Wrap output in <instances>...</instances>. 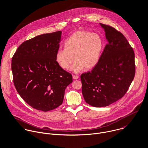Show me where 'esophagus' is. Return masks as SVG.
Returning <instances> with one entry per match:
<instances>
[{"instance_id": "34e87169", "label": "esophagus", "mask_w": 148, "mask_h": 148, "mask_svg": "<svg viewBox=\"0 0 148 148\" xmlns=\"http://www.w3.org/2000/svg\"><path fill=\"white\" fill-rule=\"evenodd\" d=\"M79 76H77V75H73V78L74 79H75V80H77V79H79Z\"/></svg>"}]
</instances>
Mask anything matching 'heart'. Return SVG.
I'll return each mask as SVG.
<instances>
[{"label": "heart", "mask_w": 148, "mask_h": 148, "mask_svg": "<svg viewBox=\"0 0 148 148\" xmlns=\"http://www.w3.org/2000/svg\"><path fill=\"white\" fill-rule=\"evenodd\" d=\"M103 49L104 41L99 34L78 31L66 40L64 48L57 51L55 60L61 68L66 69L75 59L70 69L74 73H79L84 67L90 69L99 63Z\"/></svg>", "instance_id": "heart-1"}]
</instances>
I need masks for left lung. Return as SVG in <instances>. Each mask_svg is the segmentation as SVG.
<instances>
[{
	"mask_svg": "<svg viewBox=\"0 0 148 148\" xmlns=\"http://www.w3.org/2000/svg\"><path fill=\"white\" fill-rule=\"evenodd\" d=\"M100 24L108 43L99 63L80 77L85 101L95 107L109 106L122 98L135 75L134 53L125 37L111 26Z\"/></svg>",
	"mask_w": 148,
	"mask_h": 148,
	"instance_id": "1",
	"label": "left lung"
}]
</instances>
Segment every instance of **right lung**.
<instances>
[{
	"label": "right lung",
	"instance_id": "right-lung-1",
	"mask_svg": "<svg viewBox=\"0 0 148 148\" xmlns=\"http://www.w3.org/2000/svg\"><path fill=\"white\" fill-rule=\"evenodd\" d=\"M62 31L45 34L23 42L12 58L14 84L21 98L33 108L47 112L60 106L71 73L55 60Z\"/></svg>",
	"mask_w": 148,
	"mask_h": 148
}]
</instances>
